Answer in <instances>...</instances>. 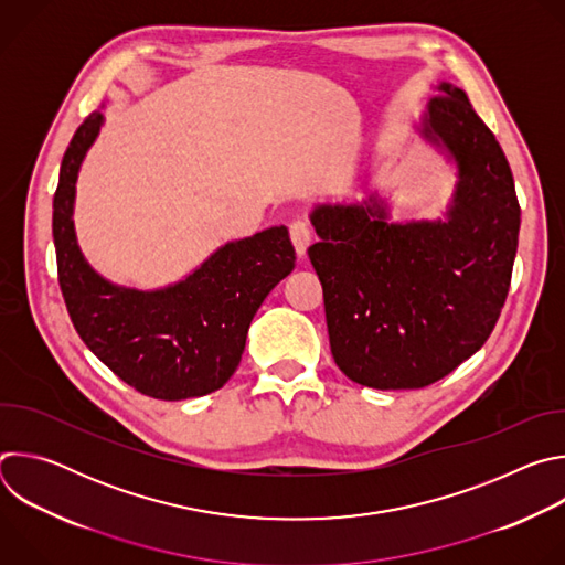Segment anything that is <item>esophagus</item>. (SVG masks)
<instances>
[{
    "label": "esophagus",
    "instance_id": "1",
    "mask_svg": "<svg viewBox=\"0 0 565 565\" xmlns=\"http://www.w3.org/2000/svg\"><path fill=\"white\" fill-rule=\"evenodd\" d=\"M290 241H292L297 257L303 259V257H306V250H308V246H310V241H312V232H310L308 223H303V221H292V223H290Z\"/></svg>",
    "mask_w": 565,
    "mask_h": 565
}]
</instances>
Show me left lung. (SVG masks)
<instances>
[{
    "mask_svg": "<svg viewBox=\"0 0 565 565\" xmlns=\"http://www.w3.org/2000/svg\"><path fill=\"white\" fill-rule=\"evenodd\" d=\"M440 92L425 131L458 163L447 221L388 223L375 199L310 216L331 353L371 388H423L451 373L488 342L510 292L521 227L510 163L465 92Z\"/></svg>",
    "mask_w": 565,
    "mask_h": 565,
    "instance_id": "1",
    "label": "left lung"
}]
</instances>
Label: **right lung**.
I'll return each instance as SVG.
<instances>
[{
  "instance_id": "1",
  "label": "right lung",
  "mask_w": 565,
  "mask_h": 565,
  "mask_svg": "<svg viewBox=\"0 0 565 565\" xmlns=\"http://www.w3.org/2000/svg\"><path fill=\"white\" fill-rule=\"evenodd\" d=\"M100 122L103 114L94 111L73 134L53 196L57 281L68 317L92 353L142 395L212 393L236 371L262 301L295 268L288 230L279 225L234 241L166 290L111 286L79 255L71 218L77 170Z\"/></svg>"
}]
</instances>
